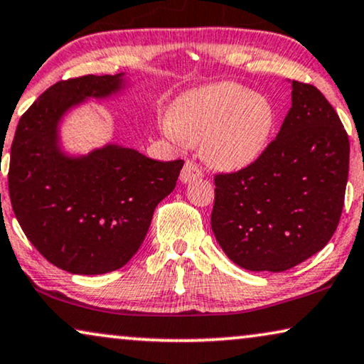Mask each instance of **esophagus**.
Returning <instances> with one entry per match:
<instances>
[{
  "label": "esophagus",
  "mask_w": 364,
  "mask_h": 364,
  "mask_svg": "<svg viewBox=\"0 0 364 364\" xmlns=\"http://www.w3.org/2000/svg\"><path fill=\"white\" fill-rule=\"evenodd\" d=\"M199 178H203V170H201V168H199L196 163H193V161L184 163V166H183V170H181V175H180L181 183H189V181L199 180Z\"/></svg>",
  "instance_id": "34e87169"
}]
</instances>
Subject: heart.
<instances>
[{
  "instance_id": "b5f03b06",
  "label": "heart",
  "mask_w": 364,
  "mask_h": 364,
  "mask_svg": "<svg viewBox=\"0 0 364 364\" xmlns=\"http://www.w3.org/2000/svg\"><path fill=\"white\" fill-rule=\"evenodd\" d=\"M274 127L275 110L269 99L232 82L186 92L161 119L168 136L203 143L206 160L224 170L252 165L267 148Z\"/></svg>"
}]
</instances>
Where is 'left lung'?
<instances>
[{"label": "left lung", "mask_w": 364, "mask_h": 364, "mask_svg": "<svg viewBox=\"0 0 364 364\" xmlns=\"http://www.w3.org/2000/svg\"><path fill=\"white\" fill-rule=\"evenodd\" d=\"M350 140L323 94L291 80L280 132L252 165L214 176L211 228L229 259L284 272L328 244L345 203Z\"/></svg>", "instance_id": "obj_1"}]
</instances>
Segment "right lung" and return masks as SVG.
<instances>
[{
	"label": "right lung",
	"mask_w": 364,
	"mask_h": 364,
	"mask_svg": "<svg viewBox=\"0 0 364 364\" xmlns=\"http://www.w3.org/2000/svg\"><path fill=\"white\" fill-rule=\"evenodd\" d=\"M124 85V74L60 80L24 112L14 133L8 173L14 216L31 244L70 274L99 275L124 267L184 165L151 160L114 143L80 156L63 151V117L87 99H107Z\"/></svg>",
	"instance_id": "add662e5"
}]
</instances>
